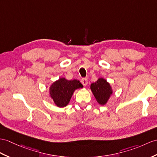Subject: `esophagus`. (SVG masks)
I'll return each mask as SVG.
<instances>
[{"instance_id": "obj_1", "label": "esophagus", "mask_w": 157, "mask_h": 157, "mask_svg": "<svg viewBox=\"0 0 157 157\" xmlns=\"http://www.w3.org/2000/svg\"><path fill=\"white\" fill-rule=\"evenodd\" d=\"M81 83L84 86H86L88 84V79L86 78H83L81 80Z\"/></svg>"}]
</instances>
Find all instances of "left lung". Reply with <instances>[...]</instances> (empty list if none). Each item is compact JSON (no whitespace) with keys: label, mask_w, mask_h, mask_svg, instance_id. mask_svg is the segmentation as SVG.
<instances>
[{"label":"left lung","mask_w":157,"mask_h":157,"mask_svg":"<svg viewBox=\"0 0 157 157\" xmlns=\"http://www.w3.org/2000/svg\"><path fill=\"white\" fill-rule=\"evenodd\" d=\"M90 89L98 104L101 105H105L113 94L110 84L103 78H99L96 82L92 83Z\"/></svg>","instance_id":"obj_1"}]
</instances>
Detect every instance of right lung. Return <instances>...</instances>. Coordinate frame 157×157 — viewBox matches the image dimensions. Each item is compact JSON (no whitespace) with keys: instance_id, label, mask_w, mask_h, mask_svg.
Instances as JSON below:
<instances>
[{"instance_id":"add662e5","label":"right lung","mask_w":157,"mask_h":157,"mask_svg":"<svg viewBox=\"0 0 157 157\" xmlns=\"http://www.w3.org/2000/svg\"><path fill=\"white\" fill-rule=\"evenodd\" d=\"M82 87L77 80L68 81L65 78H60L50 86L49 93L57 106L64 107L69 103L75 90Z\"/></svg>"}]
</instances>
